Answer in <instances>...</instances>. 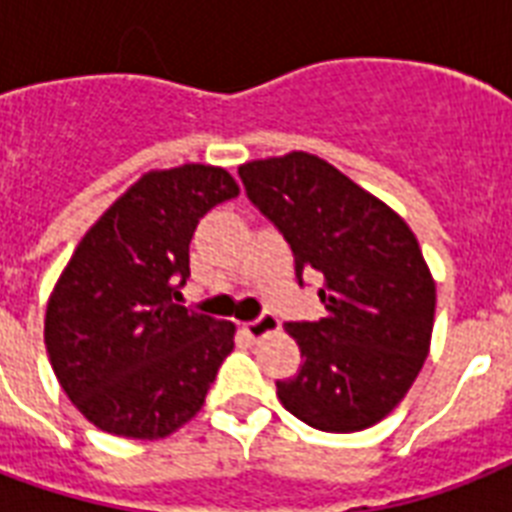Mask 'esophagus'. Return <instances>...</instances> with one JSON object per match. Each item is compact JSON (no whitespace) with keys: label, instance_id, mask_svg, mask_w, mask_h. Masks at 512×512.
<instances>
[{"label":"esophagus","instance_id":"1","mask_svg":"<svg viewBox=\"0 0 512 512\" xmlns=\"http://www.w3.org/2000/svg\"><path fill=\"white\" fill-rule=\"evenodd\" d=\"M281 321L273 316V313H263V316H257L255 321H247L244 324V335L249 337V340H260V337L271 335V332H279Z\"/></svg>","mask_w":512,"mask_h":512}]
</instances>
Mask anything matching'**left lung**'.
Listing matches in <instances>:
<instances>
[{"label":"left lung","instance_id":"obj_1","mask_svg":"<svg viewBox=\"0 0 512 512\" xmlns=\"http://www.w3.org/2000/svg\"><path fill=\"white\" fill-rule=\"evenodd\" d=\"M249 201L316 271L327 313L289 321L303 364L276 382L287 412L327 433L380 422L417 380L430 350L436 281L401 217L319 156L292 151L239 167Z\"/></svg>","mask_w":512,"mask_h":512}]
</instances>
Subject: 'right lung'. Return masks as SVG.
I'll return each mask as SVG.
<instances>
[{
    "label": "right lung",
    "instance_id": "right-lung-1",
    "mask_svg": "<svg viewBox=\"0 0 512 512\" xmlns=\"http://www.w3.org/2000/svg\"><path fill=\"white\" fill-rule=\"evenodd\" d=\"M239 196L223 167L143 175L84 233L52 289L44 345L60 388L95 428L156 441L199 412L233 350L231 321L177 305L188 244Z\"/></svg>",
    "mask_w": 512,
    "mask_h": 512
}]
</instances>
